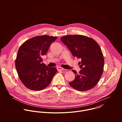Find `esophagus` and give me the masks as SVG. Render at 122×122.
<instances>
[{
	"label": "esophagus",
	"mask_w": 122,
	"mask_h": 122,
	"mask_svg": "<svg viewBox=\"0 0 122 122\" xmlns=\"http://www.w3.org/2000/svg\"><path fill=\"white\" fill-rule=\"evenodd\" d=\"M64 68L61 67H57V71H64Z\"/></svg>",
	"instance_id": "esophagus-1"
}]
</instances>
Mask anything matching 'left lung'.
Here are the masks:
<instances>
[{
  "mask_svg": "<svg viewBox=\"0 0 122 122\" xmlns=\"http://www.w3.org/2000/svg\"><path fill=\"white\" fill-rule=\"evenodd\" d=\"M61 40L74 57L81 60V69L78 74L72 70L76 76L69 85L80 91L91 89L97 84L103 71L104 59L99 45L94 39L81 35L63 36Z\"/></svg>",
  "mask_w": 122,
  "mask_h": 122,
  "instance_id": "1",
  "label": "left lung"
}]
</instances>
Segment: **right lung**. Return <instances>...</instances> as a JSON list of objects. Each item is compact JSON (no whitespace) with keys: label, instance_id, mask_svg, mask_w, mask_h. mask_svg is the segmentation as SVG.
<instances>
[{"label":"right lung","instance_id":"obj_1","mask_svg":"<svg viewBox=\"0 0 122 122\" xmlns=\"http://www.w3.org/2000/svg\"><path fill=\"white\" fill-rule=\"evenodd\" d=\"M57 38L47 35L36 36L25 41L19 48L15 67L20 80L27 88L34 91L45 88L57 72L56 67H50L42 63L41 58Z\"/></svg>","mask_w":122,"mask_h":122}]
</instances>
